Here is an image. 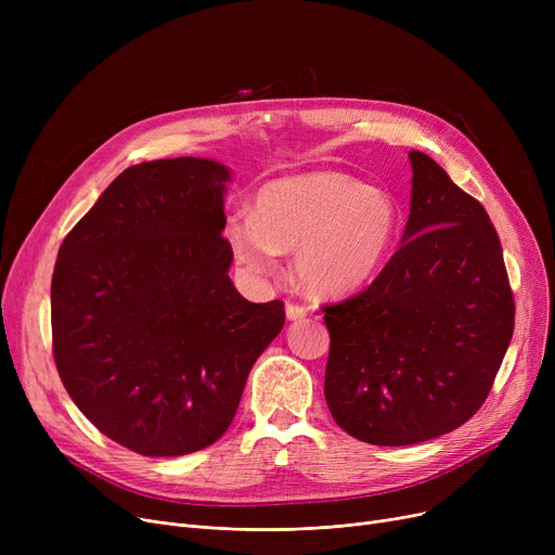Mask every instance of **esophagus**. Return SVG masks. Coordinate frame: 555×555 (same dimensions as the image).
Segmentation results:
<instances>
[{
  "label": "esophagus",
  "mask_w": 555,
  "mask_h": 555,
  "mask_svg": "<svg viewBox=\"0 0 555 555\" xmlns=\"http://www.w3.org/2000/svg\"><path fill=\"white\" fill-rule=\"evenodd\" d=\"M285 314H287L289 322H299V319H304L308 314V308L299 306V304H287Z\"/></svg>",
  "instance_id": "34e87169"
}]
</instances>
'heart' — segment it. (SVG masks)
I'll return each instance as SVG.
<instances>
[{
    "label": "heart",
    "mask_w": 555,
    "mask_h": 555,
    "mask_svg": "<svg viewBox=\"0 0 555 555\" xmlns=\"http://www.w3.org/2000/svg\"><path fill=\"white\" fill-rule=\"evenodd\" d=\"M400 229L396 199L346 172L310 170L268 182L254 214L227 218L229 247L251 274H270L295 249V274L312 295L341 297L371 283Z\"/></svg>",
    "instance_id": "obj_1"
}]
</instances>
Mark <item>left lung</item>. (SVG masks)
<instances>
[{"instance_id":"1","label":"left lung","mask_w":555,"mask_h":555,"mask_svg":"<svg viewBox=\"0 0 555 555\" xmlns=\"http://www.w3.org/2000/svg\"><path fill=\"white\" fill-rule=\"evenodd\" d=\"M402 245L373 283L324 306V393L335 423L371 446H414L470 421L515 328L502 243L481 202L412 151Z\"/></svg>"}]
</instances>
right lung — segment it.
<instances>
[{
  "mask_svg": "<svg viewBox=\"0 0 555 555\" xmlns=\"http://www.w3.org/2000/svg\"><path fill=\"white\" fill-rule=\"evenodd\" d=\"M229 170L175 157L126 168L67 233L51 279L53 360L78 410L143 456L209 448L285 324L227 270Z\"/></svg>",
  "mask_w": 555,
  "mask_h": 555,
  "instance_id": "1",
  "label": "right lung"
}]
</instances>
